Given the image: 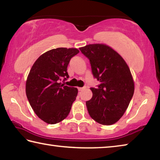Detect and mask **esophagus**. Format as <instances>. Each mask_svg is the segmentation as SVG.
Wrapping results in <instances>:
<instances>
[{
	"mask_svg": "<svg viewBox=\"0 0 160 160\" xmlns=\"http://www.w3.org/2000/svg\"><path fill=\"white\" fill-rule=\"evenodd\" d=\"M85 88H86V87L84 86V87H82V88H78V90H79V91H82V90H84V89H85Z\"/></svg>",
	"mask_w": 160,
	"mask_h": 160,
	"instance_id": "34e87169",
	"label": "esophagus"
}]
</instances>
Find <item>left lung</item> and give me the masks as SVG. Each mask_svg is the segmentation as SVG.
<instances>
[{"label":"left lung","instance_id":"left-lung-1","mask_svg":"<svg viewBox=\"0 0 160 160\" xmlns=\"http://www.w3.org/2000/svg\"><path fill=\"white\" fill-rule=\"evenodd\" d=\"M80 50L89 59L93 76L100 82L90 88L92 97L86 102L89 114L97 123L112 125L122 117L133 96L131 70L123 58L105 44H89Z\"/></svg>","mask_w":160,"mask_h":160}]
</instances>
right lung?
Listing matches in <instances>:
<instances>
[{
    "mask_svg": "<svg viewBox=\"0 0 160 160\" xmlns=\"http://www.w3.org/2000/svg\"><path fill=\"white\" fill-rule=\"evenodd\" d=\"M77 48H57L34 62L26 82V94L38 117L48 124L61 122L69 114L78 89L62 84L69 78L67 68Z\"/></svg>",
    "mask_w": 160,
    "mask_h": 160,
    "instance_id": "obj_1",
    "label": "right lung"
}]
</instances>
